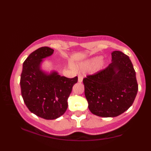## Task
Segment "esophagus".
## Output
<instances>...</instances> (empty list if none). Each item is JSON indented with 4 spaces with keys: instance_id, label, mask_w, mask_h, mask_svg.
I'll return each instance as SVG.
<instances>
[{
    "instance_id": "34e87169",
    "label": "esophagus",
    "mask_w": 151,
    "mask_h": 151,
    "mask_svg": "<svg viewBox=\"0 0 151 151\" xmlns=\"http://www.w3.org/2000/svg\"><path fill=\"white\" fill-rule=\"evenodd\" d=\"M82 81H83V77L81 75H79L78 76V81H79V82H82Z\"/></svg>"
}]
</instances>
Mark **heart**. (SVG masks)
I'll return each instance as SVG.
<instances>
[{
    "label": "heart",
    "instance_id": "heart-1",
    "mask_svg": "<svg viewBox=\"0 0 151 151\" xmlns=\"http://www.w3.org/2000/svg\"><path fill=\"white\" fill-rule=\"evenodd\" d=\"M105 65L104 60H101V58L96 57V58H93L90 59V60H86V61L81 62V63L78 65V68L79 70H87V69H90L91 67H93V71H99L100 70L102 67Z\"/></svg>",
    "mask_w": 151,
    "mask_h": 151
}]
</instances>
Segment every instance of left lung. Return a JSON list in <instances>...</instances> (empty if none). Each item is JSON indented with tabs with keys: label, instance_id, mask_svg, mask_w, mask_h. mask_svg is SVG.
<instances>
[{
	"label": "left lung",
	"instance_id": "8db88e82",
	"mask_svg": "<svg viewBox=\"0 0 151 151\" xmlns=\"http://www.w3.org/2000/svg\"><path fill=\"white\" fill-rule=\"evenodd\" d=\"M111 63L104 70L83 79L90 111L101 117H115L133 104L138 92L136 72L129 57L111 53Z\"/></svg>",
	"mask_w": 151,
	"mask_h": 151
}]
</instances>
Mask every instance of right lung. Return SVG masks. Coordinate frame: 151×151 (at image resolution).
<instances>
[{"mask_svg":"<svg viewBox=\"0 0 151 151\" xmlns=\"http://www.w3.org/2000/svg\"><path fill=\"white\" fill-rule=\"evenodd\" d=\"M54 50L42 47L23 62L20 77L21 94L26 106L37 116L53 120L67 110V99L78 77H62L57 72L47 74L40 69L42 59L53 54Z\"/></svg>","mask_w":151,"mask_h":151,"instance_id":"obj_1","label":"right lung"}]
</instances>
